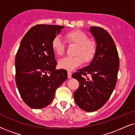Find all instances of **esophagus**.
<instances>
[{
    "mask_svg": "<svg viewBox=\"0 0 135 135\" xmlns=\"http://www.w3.org/2000/svg\"><path fill=\"white\" fill-rule=\"evenodd\" d=\"M67 74H68V78H69V79H70V78L72 77V73L70 72H68Z\"/></svg>",
    "mask_w": 135,
    "mask_h": 135,
    "instance_id": "1",
    "label": "esophagus"
}]
</instances>
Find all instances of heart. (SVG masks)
I'll use <instances>...</instances> for the list:
<instances>
[{
	"mask_svg": "<svg viewBox=\"0 0 135 135\" xmlns=\"http://www.w3.org/2000/svg\"><path fill=\"white\" fill-rule=\"evenodd\" d=\"M66 40L71 45H76L74 56L65 57L58 62V67L66 70L72 71L80 66L82 63H89L93 60L97 50L95 40L89 39L85 32L80 30H73L65 35ZM53 51L57 55H62L65 50V46L60 38L56 36L51 42Z\"/></svg>",
	"mask_w": 135,
	"mask_h": 135,
	"instance_id": "heart-1",
	"label": "heart"
}]
</instances>
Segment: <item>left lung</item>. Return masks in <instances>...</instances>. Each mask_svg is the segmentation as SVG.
Segmentation results:
<instances>
[{"label": "left lung", "mask_w": 135, "mask_h": 135, "mask_svg": "<svg viewBox=\"0 0 135 135\" xmlns=\"http://www.w3.org/2000/svg\"><path fill=\"white\" fill-rule=\"evenodd\" d=\"M89 31L97 43L96 55L88 66L78 70L72 77L79 82L74 94L75 103L84 111L93 112L102 108L113 93L119 59L114 42L107 31L100 27H90ZM87 74L91 75L90 79L86 76Z\"/></svg>", "instance_id": "1"}]
</instances>
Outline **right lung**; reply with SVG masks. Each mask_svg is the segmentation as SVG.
Wrapping results in <instances>:
<instances>
[{
  "mask_svg": "<svg viewBox=\"0 0 135 135\" xmlns=\"http://www.w3.org/2000/svg\"><path fill=\"white\" fill-rule=\"evenodd\" d=\"M64 26L39 24L24 35L15 60L16 82L22 100L32 109L47 106L55 91L67 79L65 70L56 69L51 47Z\"/></svg>",
  "mask_w": 135,
  "mask_h": 135,
  "instance_id": "right-lung-1",
  "label": "right lung"
}]
</instances>
